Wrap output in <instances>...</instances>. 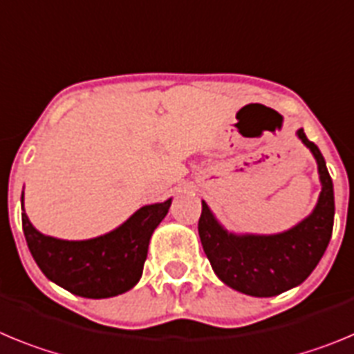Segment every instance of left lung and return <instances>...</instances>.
<instances>
[{
  "mask_svg": "<svg viewBox=\"0 0 354 354\" xmlns=\"http://www.w3.org/2000/svg\"><path fill=\"white\" fill-rule=\"evenodd\" d=\"M296 138L316 158L321 181L316 206L298 224L273 234L234 232L225 229L203 201L199 238L206 257L215 275L243 295L270 298L300 286L314 272L332 238L335 199L326 162L304 129L296 130Z\"/></svg>",
  "mask_w": 354,
  "mask_h": 354,
  "instance_id": "obj_1",
  "label": "left lung"
}]
</instances>
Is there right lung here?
I'll return each mask as SVG.
<instances>
[{
  "label": "right lung",
  "instance_id": "obj_1",
  "mask_svg": "<svg viewBox=\"0 0 354 354\" xmlns=\"http://www.w3.org/2000/svg\"><path fill=\"white\" fill-rule=\"evenodd\" d=\"M173 197L146 205L113 231L88 240H62L38 231L24 209L22 231L28 248L44 275L82 298H113L138 284L151 234L167 215Z\"/></svg>",
  "mask_w": 354,
  "mask_h": 354
}]
</instances>
